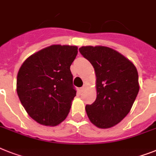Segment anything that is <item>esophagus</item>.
Wrapping results in <instances>:
<instances>
[{"label": "esophagus", "mask_w": 156, "mask_h": 156, "mask_svg": "<svg viewBox=\"0 0 156 156\" xmlns=\"http://www.w3.org/2000/svg\"><path fill=\"white\" fill-rule=\"evenodd\" d=\"M86 87H87V85H86V84H83V85L80 87L81 92H83V91L86 89Z\"/></svg>", "instance_id": "esophagus-1"}]
</instances>
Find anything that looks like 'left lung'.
I'll use <instances>...</instances> for the list:
<instances>
[{
  "label": "left lung",
  "mask_w": 156,
  "mask_h": 156,
  "mask_svg": "<svg viewBox=\"0 0 156 156\" xmlns=\"http://www.w3.org/2000/svg\"><path fill=\"white\" fill-rule=\"evenodd\" d=\"M80 52L89 60L96 76L97 96L86 105L90 121L100 128L119 123L129 113L138 95L137 69L128 59L104 46H83Z\"/></svg>",
  "instance_id": "8db88e82"
}]
</instances>
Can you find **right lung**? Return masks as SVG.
I'll list each match as a JSON object with an SVG mask.
<instances>
[{
    "instance_id": "right-lung-1",
    "label": "right lung",
    "mask_w": 156,
    "mask_h": 156,
    "mask_svg": "<svg viewBox=\"0 0 156 156\" xmlns=\"http://www.w3.org/2000/svg\"><path fill=\"white\" fill-rule=\"evenodd\" d=\"M76 46L54 44L27 58L18 72L16 92L35 121L56 126L66 119L76 95L70 66Z\"/></svg>"
}]
</instances>
